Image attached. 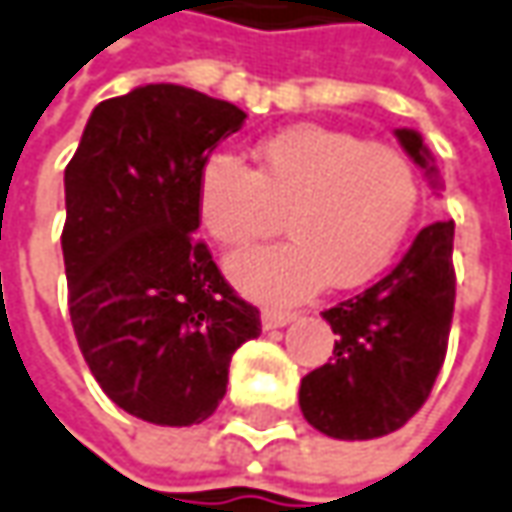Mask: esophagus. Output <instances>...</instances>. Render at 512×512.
<instances>
[{"mask_svg":"<svg viewBox=\"0 0 512 512\" xmlns=\"http://www.w3.org/2000/svg\"><path fill=\"white\" fill-rule=\"evenodd\" d=\"M297 314L294 311H280V309H266L263 314H260V323H263V328L266 331H272V328H283L289 326L291 320H294Z\"/></svg>","mask_w":512,"mask_h":512,"instance_id":"34e87169","label":"esophagus"}]
</instances>
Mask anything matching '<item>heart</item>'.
I'll return each instance as SVG.
<instances>
[{"instance_id":"1","label":"heart","mask_w":512,"mask_h":512,"mask_svg":"<svg viewBox=\"0 0 512 512\" xmlns=\"http://www.w3.org/2000/svg\"><path fill=\"white\" fill-rule=\"evenodd\" d=\"M419 209L414 164L394 147L300 124L257 147V169L218 152L198 178V212L226 249L283 226L286 243L229 260L240 291L269 303L303 300L323 283H368L394 257Z\"/></svg>"}]
</instances>
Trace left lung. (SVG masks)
I'll return each mask as SVG.
<instances>
[{
    "label": "left lung",
    "mask_w": 512,
    "mask_h": 512,
    "mask_svg": "<svg viewBox=\"0 0 512 512\" xmlns=\"http://www.w3.org/2000/svg\"><path fill=\"white\" fill-rule=\"evenodd\" d=\"M397 138L439 186L422 135L397 130ZM453 300V221L428 223L391 272L323 311L337 340L331 362L300 382L311 428L348 442L399 431L425 405L445 362Z\"/></svg>",
    "instance_id": "8db88e82"
}]
</instances>
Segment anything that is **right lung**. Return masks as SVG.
Here are the masks:
<instances>
[{"instance_id":"1","label":"right lung","mask_w":512,"mask_h":512,"mask_svg":"<svg viewBox=\"0 0 512 512\" xmlns=\"http://www.w3.org/2000/svg\"><path fill=\"white\" fill-rule=\"evenodd\" d=\"M246 113L181 84L101 101L64 169L67 306L101 391L152 425L215 414L229 362L260 311L223 280L201 226L198 178Z\"/></svg>"}]
</instances>
